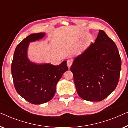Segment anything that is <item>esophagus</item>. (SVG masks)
I'll return each instance as SVG.
<instances>
[{"mask_svg":"<svg viewBox=\"0 0 128 128\" xmlns=\"http://www.w3.org/2000/svg\"><path fill=\"white\" fill-rule=\"evenodd\" d=\"M72 64H73V61L72 60H71V59H69V60H67V64L69 68H70Z\"/></svg>","mask_w":128,"mask_h":128,"instance_id":"34e87169","label":"esophagus"}]
</instances>
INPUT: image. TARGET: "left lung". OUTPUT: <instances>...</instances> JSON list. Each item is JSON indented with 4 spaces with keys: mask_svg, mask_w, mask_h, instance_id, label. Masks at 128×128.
Masks as SVG:
<instances>
[{
    "mask_svg": "<svg viewBox=\"0 0 128 128\" xmlns=\"http://www.w3.org/2000/svg\"><path fill=\"white\" fill-rule=\"evenodd\" d=\"M121 64L114 42L100 30L95 42L74 58L71 66L78 96L92 102L106 98L118 85Z\"/></svg>",
    "mask_w": 128,
    "mask_h": 128,
    "instance_id": "left-lung-1",
    "label": "left lung"
}]
</instances>
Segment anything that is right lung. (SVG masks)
I'll list each match as a JSON object with an SVG mask.
<instances>
[{"label":"right lung","mask_w":128,"mask_h":128,"mask_svg":"<svg viewBox=\"0 0 128 128\" xmlns=\"http://www.w3.org/2000/svg\"><path fill=\"white\" fill-rule=\"evenodd\" d=\"M45 36L43 32L32 34L22 40L16 48L12 64L16 90L32 104H42L51 100L55 94L58 82L68 70L66 61L54 66L30 60L27 55L30 43L42 39Z\"/></svg>","instance_id":"obj_1"}]
</instances>
